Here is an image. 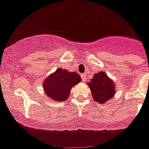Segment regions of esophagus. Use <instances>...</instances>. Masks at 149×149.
Instances as JSON below:
<instances>
[{"label": "esophagus", "instance_id": "esophagus-1", "mask_svg": "<svg viewBox=\"0 0 149 149\" xmlns=\"http://www.w3.org/2000/svg\"><path fill=\"white\" fill-rule=\"evenodd\" d=\"M80 77H81L83 81H85V79H86V73H82V74L80 75Z\"/></svg>", "mask_w": 149, "mask_h": 149}]
</instances>
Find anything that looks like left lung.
<instances>
[{"instance_id":"left-lung-1","label":"left lung","mask_w":149,"mask_h":149,"mask_svg":"<svg viewBox=\"0 0 149 149\" xmlns=\"http://www.w3.org/2000/svg\"><path fill=\"white\" fill-rule=\"evenodd\" d=\"M87 85L91 89L93 100L98 104H105L115 94L114 83L103 71L93 75V79Z\"/></svg>"}]
</instances>
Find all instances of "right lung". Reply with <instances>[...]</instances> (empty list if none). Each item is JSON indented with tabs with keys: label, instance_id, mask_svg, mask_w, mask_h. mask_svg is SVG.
Instances as JSON below:
<instances>
[{
	"label": "right lung",
	"instance_id": "right-lung-1",
	"mask_svg": "<svg viewBox=\"0 0 149 149\" xmlns=\"http://www.w3.org/2000/svg\"><path fill=\"white\" fill-rule=\"evenodd\" d=\"M81 81L77 72H70L58 68L49 75L43 82L44 93L54 101H64L67 100L72 86Z\"/></svg>",
	"mask_w": 149,
	"mask_h": 149
}]
</instances>
